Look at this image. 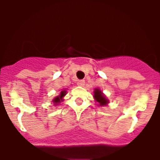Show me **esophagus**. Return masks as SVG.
<instances>
[{
    "instance_id": "esophagus-1",
    "label": "esophagus",
    "mask_w": 160,
    "mask_h": 160,
    "mask_svg": "<svg viewBox=\"0 0 160 160\" xmlns=\"http://www.w3.org/2000/svg\"><path fill=\"white\" fill-rule=\"evenodd\" d=\"M84 83H85L84 80H78L77 82V85L78 86V87H83V86H84Z\"/></svg>"
}]
</instances>
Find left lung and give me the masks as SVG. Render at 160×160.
Wrapping results in <instances>:
<instances>
[{"label": "left lung", "instance_id": "1", "mask_svg": "<svg viewBox=\"0 0 160 160\" xmlns=\"http://www.w3.org/2000/svg\"><path fill=\"white\" fill-rule=\"evenodd\" d=\"M93 98H94L98 107H106V106H107L110 103V102L107 99V98L106 97L104 93L99 88H98V87L94 88Z\"/></svg>", "mask_w": 160, "mask_h": 160}]
</instances>
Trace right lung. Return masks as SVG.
<instances>
[{
	"mask_svg": "<svg viewBox=\"0 0 160 160\" xmlns=\"http://www.w3.org/2000/svg\"><path fill=\"white\" fill-rule=\"evenodd\" d=\"M66 93H67L66 89H62V90L61 91L58 96H56L55 98H53V100H52V102L53 103V105L55 107H57L58 105H60V103L64 101V97L66 96Z\"/></svg>",
	"mask_w": 160,
	"mask_h": 160,
	"instance_id": "1",
	"label": "right lung"
}]
</instances>
